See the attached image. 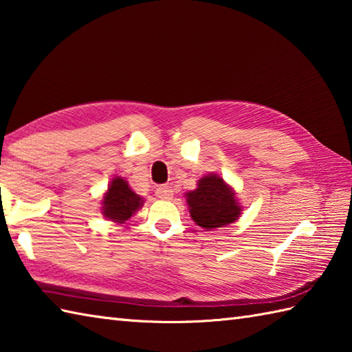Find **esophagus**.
<instances>
[{"mask_svg": "<svg viewBox=\"0 0 352 352\" xmlns=\"http://www.w3.org/2000/svg\"><path fill=\"white\" fill-rule=\"evenodd\" d=\"M156 196L162 199V200H168L173 196V190H171V186H157L156 188Z\"/></svg>", "mask_w": 352, "mask_h": 352, "instance_id": "1", "label": "esophagus"}]
</instances>
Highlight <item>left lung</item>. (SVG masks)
I'll use <instances>...</instances> for the list:
<instances>
[{"label":"left lung","instance_id":"left-lung-1","mask_svg":"<svg viewBox=\"0 0 352 352\" xmlns=\"http://www.w3.org/2000/svg\"><path fill=\"white\" fill-rule=\"evenodd\" d=\"M190 216L204 229L223 228L240 217L241 206L232 188L217 175H208L197 182V188L185 195Z\"/></svg>","mask_w":352,"mask_h":352}]
</instances>
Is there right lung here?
I'll use <instances>...</instances> for the list:
<instances>
[{
	"label": "right lung",
	"mask_w": 352,
	"mask_h": 352,
	"mask_svg": "<svg viewBox=\"0 0 352 352\" xmlns=\"http://www.w3.org/2000/svg\"><path fill=\"white\" fill-rule=\"evenodd\" d=\"M144 200L135 195L123 177H113L103 197V216L109 220L124 223L140 210Z\"/></svg>",
	"instance_id": "1"
}]
</instances>
